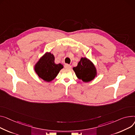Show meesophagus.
Instances as JSON below:
<instances>
[{"mask_svg":"<svg viewBox=\"0 0 135 135\" xmlns=\"http://www.w3.org/2000/svg\"><path fill=\"white\" fill-rule=\"evenodd\" d=\"M65 68H66V69H70V68H71V66L70 65H69L66 64V65H65Z\"/></svg>","mask_w":135,"mask_h":135,"instance_id":"34e87169","label":"esophagus"}]
</instances>
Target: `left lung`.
I'll list each match as a JSON object with an SVG mask.
<instances>
[{
    "instance_id": "8db88e82",
    "label": "left lung",
    "mask_w": 135,
    "mask_h": 135,
    "mask_svg": "<svg viewBox=\"0 0 135 135\" xmlns=\"http://www.w3.org/2000/svg\"><path fill=\"white\" fill-rule=\"evenodd\" d=\"M76 77L84 83L91 81L97 76V68L93 63L87 57H81L76 67L73 68Z\"/></svg>"
}]
</instances>
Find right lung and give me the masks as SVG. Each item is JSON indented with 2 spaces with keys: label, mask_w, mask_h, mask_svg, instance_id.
<instances>
[{
  "label": "right lung",
  "mask_w": 135,
  "mask_h": 135,
  "mask_svg": "<svg viewBox=\"0 0 135 135\" xmlns=\"http://www.w3.org/2000/svg\"><path fill=\"white\" fill-rule=\"evenodd\" d=\"M54 61V55L50 52H46L34 66L36 73L45 81L51 82L64 68L62 64H56Z\"/></svg>",
  "instance_id": "add662e5"
}]
</instances>
